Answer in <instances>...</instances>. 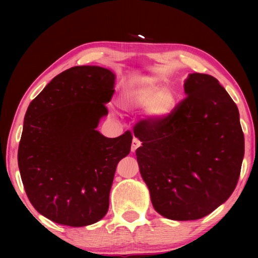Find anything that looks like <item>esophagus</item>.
Listing matches in <instances>:
<instances>
[{
	"label": "esophagus",
	"mask_w": 258,
	"mask_h": 258,
	"mask_svg": "<svg viewBox=\"0 0 258 258\" xmlns=\"http://www.w3.org/2000/svg\"><path fill=\"white\" fill-rule=\"evenodd\" d=\"M142 145V142L139 140V139H136V138H134L133 139V142H132V147H131V150H132V152H135L136 150L139 149V147Z\"/></svg>",
	"instance_id": "obj_1"
}]
</instances>
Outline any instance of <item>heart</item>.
I'll list each match as a JSON object with an SVG mask.
<instances>
[{"mask_svg":"<svg viewBox=\"0 0 258 258\" xmlns=\"http://www.w3.org/2000/svg\"><path fill=\"white\" fill-rule=\"evenodd\" d=\"M118 105L126 111L146 109L147 116L152 119H162L172 112L175 105L173 93L154 83L126 85L120 91Z\"/></svg>","mask_w":258,"mask_h":258,"instance_id":"b5f03b06","label":"heart"}]
</instances>
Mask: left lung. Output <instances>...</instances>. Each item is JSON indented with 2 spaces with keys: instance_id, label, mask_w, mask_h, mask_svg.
Wrapping results in <instances>:
<instances>
[{
  "instance_id": "obj_1",
  "label": "left lung",
  "mask_w": 258,
  "mask_h": 258,
  "mask_svg": "<svg viewBox=\"0 0 258 258\" xmlns=\"http://www.w3.org/2000/svg\"><path fill=\"white\" fill-rule=\"evenodd\" d=\"M186 97L166 117L138 123L140 172L155 211L174 221L204 217L236 187L244 134L236 104L215 78L189 74Z\"/></svg>"
}]
</instances>
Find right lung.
Returning a JSON list of instances; mask_svg holds the SVG:
<instances>
[{
	"label": "right lung",
	"instance_id": "obj_1",
	"mask_svg": "<svg viewBox=\"0 0 258 258\" xmlns=\"http://www.w3.org/2000/svg\"><path fill=\"white\" fill-rule=\"evenodd\" d=\"M115 75L74 67L55 76L24 116L18 163L35 210L62 225L81 227L105 216L118 162L127 156L130 131L115 139L96 127L107 115Z\"/></svg>",
	"mask_w": 258,
	"mask_h": 258
}]
</instances>
